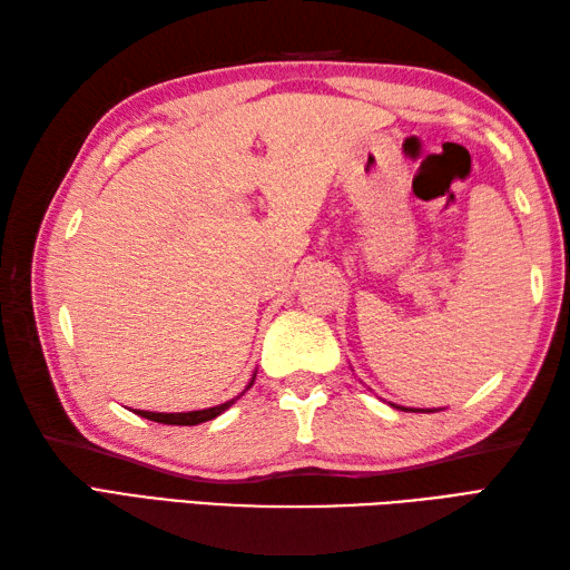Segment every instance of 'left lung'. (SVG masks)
I'll list each match as a JSON object with an SVG mask.
<instances>
[{
  "label": "left lung",
  "instance_id": "8db88e82",
  "mask_svg": "<svg viewBox=\"0 0 570 570\" xmlns=\"http://www.w3.org/2000/svg\"><path fill=\"white\" fill-rule=\"evenodd\" d=\"M390 406H392V409H399V411H414V414H416V411H423V414H433V411H441V409H414V406H399V404H394V402H390Z\"/></svg>",
  "mask_w": 570,
  "mask_h": 570
}]
</instances>
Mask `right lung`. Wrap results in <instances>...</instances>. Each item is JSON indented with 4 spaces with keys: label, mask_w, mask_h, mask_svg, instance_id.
<instances>
[{
    "label": "right lung",
    "mask_w": 570,
    "mask_h": 570,
    "mask_svg": "<svg viewBox=\"0 0 570 570\" xmlns=\"http://www.w3.org/2000/svg\"><path fill=\"white\" fill-rule=\"evenodd\" d=\"M254 377H257V372L252 374V380L247 382L245 392L254 384ZM245 392H239L235 399H227V402L208 406V409H193V411H144V409H131V411H135V414H139L141 419H149V421H156V423H168V426H196V423L213 421L215 416L225 414V411L233 406Z\"/></svg>",
    "instance_id": "add662e5"
}]
</instances>
